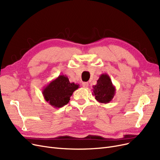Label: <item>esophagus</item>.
I'll return each instance as SVG.
<instances>
[{"mask_svg":"<svg viewBox=\"0 0 160 160\" xmlns=\"http://www.w3.org/2000/svg\"><path fill=\"white\" fill-rule=\"evenodd\" d=\"M82 85L84 88H87L88 86V82H82Z\"/></svg>","mask_w":160,"mask_h":160,"instance_id":"obj_1","label":"esophagus"}]
</instances>
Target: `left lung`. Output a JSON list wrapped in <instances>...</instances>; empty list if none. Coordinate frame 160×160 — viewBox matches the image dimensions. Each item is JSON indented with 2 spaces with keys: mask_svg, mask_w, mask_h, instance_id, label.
<instances>
[{
  "mask_svg": "<svg viewBox=\"0 0 160 160\" xmlns=\"http://www.w3.org/2000/svg\"><path fill=\"white\" fill-rule=\"evenodd\" d=\"M92 90L95 99L102 104H108L111 102L116 94V87L113 85L110 77L107 74L100 76L97 84L93 86Z\"/></svg>",
  "mask_w": 160,
  "mask_h": 160,
  "instance_id": "left-lung-1",
  "label": "left lung"
}]
</instances>
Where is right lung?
Masks as SVG:
<instances>
[{
    "mask_svg": "<svg viewBox=\"0 0 160 160\" xmlns=\"http://www.w3.org/2000/svg\"><path fill=\"white\" fill-rule=\"evenodd\" d=\"M79 84L70 82L66 75H59L42 89L44 100L54 108L66 105L73 92L79 88Z\"/></svg>",
    "mask_w": 160,
    "mask_h": 160,
    "instance_id": "1",
    "label": "right lung"
}]
</instances>
